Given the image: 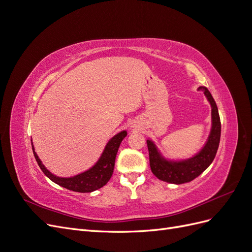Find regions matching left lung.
Returning a JSON list of instances; mask_svg holds the SVG:
<instances>
[{"mask_svg":"<svg viewBox=\"0 0 252 252\" xmlns=\"http://www.w3.org/2000/svg\"><path fill=\"white\" fill-rule=\"evenodd\" d=\"M199 90L204 91L211 105L212 126L208 140L195 156L183 161H168L159 154L156 144L151 140H147L150 168L158 180L178 185L191 182L208 168L217 155L220 139V120L218 106L207 88L201 86Z\"/></svg>","mask_w":252,"mask_h":252,"instance_id":"obj_1","label":"left lung"}]
</instances>
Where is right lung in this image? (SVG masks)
I'll return each mask as SVG.
<instances>
[{
  "label": "right lung",
  "mask_w": 252,
  "mask_h": 252,
  "mask_svg": "<svg viewBox=\"0 0 252 252\" xmlns=\"http://www.w3.org/2000/svg\"><path fill=\"white\" fill-rule=\"evenodd\" d=\"M126 135V130L121 131L114 135L107 143V145H106L101 158H98V161L95 163V165H94L88 170L74 175V177L71 178H60L55 174H52L46 167L42 164L41 159L34 151L32 142V145L37 165L40 166V168L44 172V174L46 175L47 178H49L52 182H55L56 184L62 186L68 190H72V191L75 192H93L94 190L100 189L101 187L107 184V182L110 180L113 173L114 162H116V157L118 154L119 147L121 145V142L123 141Z\"/></svg>",
  "instance_id": "right-lung-1"
}]
</instances>
